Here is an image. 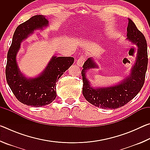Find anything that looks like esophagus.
Wrapping results in <instances>:
<instances>
[{
	"instance_id": "34e87169",
	"label": "esophagus",
	"mask_w": 150,
	"mask_h": 150,
	"mask_svg": "<svg viewBox=\"0 0 150 150\" xmlns=\"http://www.w3.org/2000/svg\"><path fill=\"white\" fill-rule=\"evenodd\" d=\"M85 55H81V56L78 58V59L77 60V65L79 67H82L83 63L85 62Z\"/></svg>"
}]
</instances>
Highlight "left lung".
<instances>
[{"instance_id":"1","label":"left lung","mask_w":150,"mask_h":150,"mask_svg":"<svg viewBox=\"0 0 150 150\" xmlns=\"http://www.w3.org/2000/svg\"><path fill=\"white\" fill-rule=\"evenodd\" d=\"M127 39L138 47L135 64L130 75L119 84L108 87L94 88L86 78V71L97 68L92 57L86 60L81 71L83 77V94L85 99L93 105L105 109H115L123 106L132 100L144 84L148 67L147 42L144 34L137 28L135 24L128 18Z\"/></svg>"}]
</instances>
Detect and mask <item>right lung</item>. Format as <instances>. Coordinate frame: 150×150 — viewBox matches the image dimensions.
Segmentation results:
<instances>
[{"instance_id":"obj_1","label":"right lung","mask_w":150,"mask_h":150,"mask_svg":"<svg viewBox=\"0 0 150 150\" xmlns=\"http://www.w3.org/2000/svg\"><path fill=\"white\" fill-rule=\"evenodd\" d=\"M47 25L48 20L43 15H35L20 24L14 33L7 54L5 72L8 85L20 102L34 107L48 105L55 99L56 83L74 62L72 57L54 56L38 77L28 79L20 72L16 62L20 43L35 30H42Z\"/></svg>"}]
</instances>
